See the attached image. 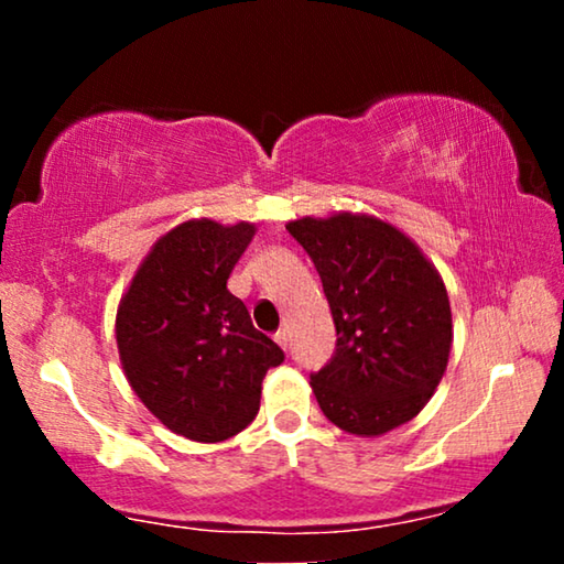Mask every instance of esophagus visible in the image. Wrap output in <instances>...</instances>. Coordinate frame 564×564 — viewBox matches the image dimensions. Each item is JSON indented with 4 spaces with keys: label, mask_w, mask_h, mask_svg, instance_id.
I'll return each mask as SVG.
<instances>
[{
    "label": "esophagus",
    "mask_w": 564,
    "mask_h": 564,
    "mask_svg": "<svg viewBox=\"0 0 564 564\" xmlns=\"http://www.w3.org/2000/svg\"><path fill=\"white\" fill-rule=\"evenodd\" d=\"M274 341H276V344H280L284 351H288V346H290V336H288V330H284V328H280V330H276V334H274Z\"/></svg>",
    "instance_id": "34e87169"
}]
</instances>
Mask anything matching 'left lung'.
<instances>
[{"label":"left lung","instance_id":"left-lung-1","mask_svg":"<svg viewBox=\"0 0 564 564\" xmlns=\"http://www.w3.org/2000/svg\"><path fill=\"white\" fill-rule=\"evenodd\" d=\"M318 269L336 349L311 375L323 415L359 436L411 421L449 361L452 311L442 276L411 238L367 215L288 223Z\"/></svg>","mask_w":564,"mask_h":564}]
</instances>
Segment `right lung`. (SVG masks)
<instances>
[{"label": "right lung", "instance_id": "obj_1", "mask_svg": "<svg viewBox=\"0 0 564 564\" xmlns=\"http://www.w3.org/2000/svg\"><path fill=\"white\" fill-rule=\"evenodd\" d=\"M251 238V223H182L159 238L120 300L115 334L130 388L192 442L249 426L267 369L284 361L226 288Z\"/></svg>", "mask_w": 564, "mask_h": 564}]
</instances>
